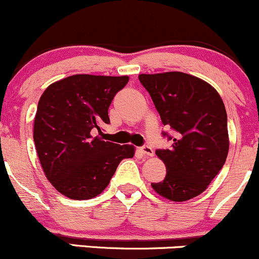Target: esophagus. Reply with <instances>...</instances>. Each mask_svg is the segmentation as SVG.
I'll list each match as a JSON object with an SVG mask.
<instances>
[{
    "label": "esophagus",
    "instance_id": "obj_1",
    "mask_svg": "<svg viewBox=\"0 0 259 259\" xmlns=\"http://www.w3.org/2000/svg\"><path fill=\"white\" fill-rule=\"evenodd\" d=\"M141 152L147 156H153L154 155V150L150 147H148V145H144V147H142Z\"/></svg>",
    "mask_w": 259,
    "mask_h": 259
}]
</instances>
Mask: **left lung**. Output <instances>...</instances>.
<instances>
[{
	"mask_svg": "<svg viewBox=\"0 0 259 259\" xmlns=\"http://www.w3.org/2000/svg\"><path fill=\"white\" fill-rule=\"evenodd\" d=\"M164 126L175 132L170 149L156 150L166 175L152 184L159 196L186 202L204 192L229 153L228 116L210 84L184 72L139 74ZM166 135V133H164Z\"/></svg>",
	"mask_w": 259,
	"mask_h": 259,
	"instance_id": "obj_1",
	"label": "left lung"
}]
</instances>
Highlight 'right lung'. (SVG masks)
<instances>
[{
  "label": "right lung",
  "instance_id": "add662e5",
  "mask_svg": "<svg viewBox=\"0 0 259 259\" xmlns=\"http://www.w3.org/2000/svg\"><path fill=\"white\" fill-rule=\"evenodd\" d=\"M128 75L74 74L50 84L34 118V143L46 179L71 199H91L109 185L122 159L136 148L103 141L110 104Z\"/></svg>",
  "mask_w": 259,
  "mask_h": 259
}]
</instances>
